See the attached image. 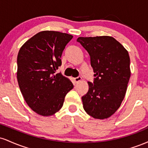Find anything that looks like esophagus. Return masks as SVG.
I'll return each mask as SVG.
<instances>
[{
  "instance_id": "34e87169",
  "label": "esophagus",
  "mask_w": 148,
  "mask_h": 148,
  "mask_svg": "<svg viewBox=\"0 0 148 148\" xmlns=\"http://www.w3.org/2000/svg\"><path fill=\"white\" fill-rule=\"evenodd\" d=\"M74 81H75L76 83H78V82H79L80 81H81V76H79V77L74 78Z\"/></svg>"
}]
</instances>
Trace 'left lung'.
<instances>
[{"label":"left lung","mask_w":148,"mask_h":148,"mask_svg":"<svg viewBox=\"0 0 148 148\" xmlns=\"http://www.w3.org/2000/svg\"><path fill=\"white\" fill-rule=\"evenodd\" d=\"M77 42L90 56L96 76L82 97L85 111L95 119L109 118L120 108L131 76L128 51L111 36L79 37Z\"/></svg>","instance_id":"1"}]
</instances>
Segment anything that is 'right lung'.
<instances>
[{
  "label": "right lung",
  "instance_id": "add662e5",
  "mask_svg": "<svg viewBox=\"0 0 148 148\" xmlns=\"http://www.w3.org/2000/svg\"><path fill=\"white\" fill-rule=\"evenodd\" d=\"M73 38L67 33L45 30L22 45L17 56V81L28 106L37 114L51 116L62 108L64 97L74 88L72 81L61 73L65 46Z\"/></svg>",
  "mask_w": 148,
  "mask_h": 148
}]
</instances>
